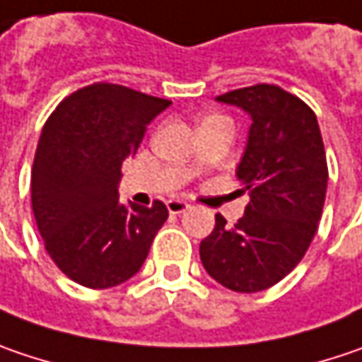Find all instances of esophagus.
Instances as JSON below:
<instances>
[{
	"mask_svg": "<svg viewBox=\"0 0 362 362\" xmlns=\"http://www.w3.org/2000/svg\"><path fill=\"white\" fill-rule=\"evenodd\" d=\"M165 204H168V211H170L172 215H180V213H184V211L188 209V202L178 201V199H170Z\"/></svg>",
	"mask_w": 362,
	"mask_h": 362,
	"instance_id": "obj_1",
	"label": "esophagus"
}]
</instances>
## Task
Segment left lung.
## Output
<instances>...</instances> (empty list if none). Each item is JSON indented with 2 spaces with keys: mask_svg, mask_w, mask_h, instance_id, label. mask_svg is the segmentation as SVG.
<instances>
[{
  "mask_svg": "<svg viewBox=\"0 0 362 362\" xmlns=\"http://www.w3.org/2000/svg\"><path fill=\"white\" fill-rule=\"evenodd\" d=\"M245 110L252 124L235 176L247 192L244 217L201 242L204 270L223 287L258 293L283 281L305 256L322 219L328 163L317 118L303 100L258 83L217 96Z\"/></svg>",
  "mask_w": 362,
  "mask_h": 362,
  "instance_id": "1",
  "label": "left lung"
}]
</instances>
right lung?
Wrapping results in <instances>:
<instances>
[{"label": "right lung", "mask_w": 362, "mask_h": 362, "mask_svg": "<svg viewBox=\"0 0 362 362\" xmlns=\"http://www.w3.org/2000/svg\"><path fill=\"white\" fill-rule=\"evenodd\" d=\"M170 104L100 81L65 98L45 122L30 182L34 219L49 256L75 283L117 287L145 262L168 209L118 201L120 168Z\"/></svg>", "instance_id": "obj_1"}]
</instances>
